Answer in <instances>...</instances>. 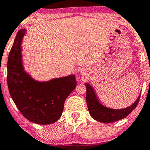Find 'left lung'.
<instances>
[{
	"label": "left lung",
	"instance_id": "obj_1",
	"mask_svg": "<svg viewBox=\"0 0 150 150\" xmlns=\"http://www.w3.org/2000/svg\"><path fill=\"white\" fill-rule=\"evenodd\" d=\"M85 86L87 88L86 101L88 110L92 117L100 122L110 123L125 118L137 107L140 99L141 95H139L136 102L129 107L123 109H112L100 104L91 86L88 83H85Z\"/></svg>",
	"mask_w": 150,
	"mask_h": 150
}]
</instances>
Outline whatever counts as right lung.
I'll list each match as a JSON object with an SVG mask.
<instances>
[{"instance_id": "right-lung-1", "label": "right lung", "mask_w": 150, "mask_h": 150, "mask_svg": "<svg viewBox=\"0 0 150 150\" xmlns=\"http://www.w3.org/2000/svg\"><path fill=\"white\" fill-rule=\"evenodd\" d=\"M25 29L17 33L7 61V85L11 97L20 112L30 122L46 125L57 122L62 115L65 100L76 86L74 75L35 81L24 70L21 43Z\"/></svg>"}]
</instances>
